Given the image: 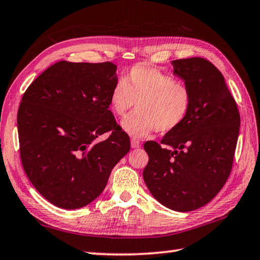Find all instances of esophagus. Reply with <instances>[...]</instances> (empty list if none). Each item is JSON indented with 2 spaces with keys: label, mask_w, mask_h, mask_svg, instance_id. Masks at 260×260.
Here are the masks:
<instances>
[{
  "label": "esophagus",
  "mask_w": 260,
  "mask_h": 260,
  "mask_svg": "<svg viewBox=\"0 0 260 260\" xmlns=\"http://www.w3.org/2000/svg\"><path fill=\"white\" fill-rule=\"evenodd\" d=\"M131 145H132V147H133V149H139V147L141 146V143H140V141H137L136 139H132L131 140Z\"/></svg>",
  "instance_id": "1"
}]
</instances>
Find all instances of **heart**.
<instances>
[{
  "label": "heart",
  "mask_w": 260,
  "mask_h": 260,
  "mask_svg": "<svg viewBox=\"0 0 260 260\" xmlns=\"http://www.w3.org/2000/svg\"><path fill=\"white\" fill-rule=\"evenodd\" d=\"M109 103L117 117H125L121 128L131 136L143 139L155 129L169 133L178 128L189 114L191 92L172 76L150 66H135L110 91Z\"/></svg>",
  "instance_id": "heart-1"
}]
</instances>
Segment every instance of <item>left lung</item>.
Instances as JSON below:
<instances>
[{"mask_svg": "<svg viewBox=\"0 0 260 260\" xmlns=\"http://www.w3.org/2000/svg\"><path fill=\"white\" fill-rule=\"evenodd\" d=\"M174 75L191 92V107L178 128L149 141L145 185L155 200L177 212L206 205L222 189L231 172L240 115L224 78L201 57L171 62Z\"/></svg>", "mask_w": 260, "mask_h": 260, "instance_id": "left-lung-1", "label": "left lung"}]
</instances>
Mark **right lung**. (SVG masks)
Instances as JSON below:
<instances>
[{
	"label": "right lung",
	"mask_w": 260,
	"mask_h": 260,
	"mask_svg": "<svg viewBox=\"0 0 260 260\" xmlns=\"http://www.w3.org/2000/svg\"><path fill=\"white\" fill-rule=\"evenodd\" d=\"M117 66L56 63L25 91L18 111L20 156L29 180L53 205L75 210L104 191L131 149L109 110ZM111 131L108 139L95 140Z\"/></svg>",
	"instance_id": "right-lung-1"
}]
</instances>
